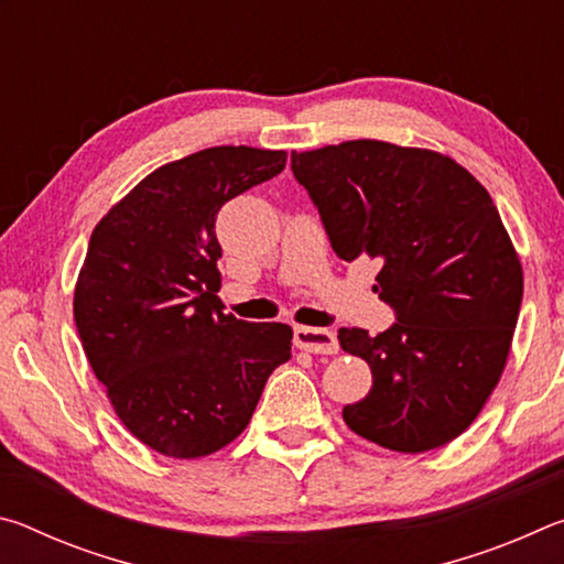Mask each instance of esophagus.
Here are the masks:
<instances>
[{
  "label": "esophagus",
  "instance_id": "obj_1",
  "mask_svg": "<svg viewBox=\"0 0 564 564\" xmlns=\"http://www.w3.org/2000/svg\"><path fill=\"white\" fill-rule=\"evenodd\" d=\"M293 343L301 350L321 352V356H333L338 352L336 333L326 328H308V326H295L293 328Z\"/></svg>",
  "mask_w": 564,
  "mask_h": 564
}]
</instances>
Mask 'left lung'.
Listing matches in <instances>:
<instances>
[{
	"label": "left lung",
	"instance_id": "8db88e82",
	"mask_svg": "<svg viewBox=\"0 0 564 564\" xmlns=\"http://www.w3.org/2000/svg\"><path fill=\"white\" fill-rule=\"evenodd\" d=\"M343 261L380 271L373 291L398 323L378 336L340 328L373 388L343 408L352 433L395 453L443 447L473 425L508 366L522 265L485 186L433 149L356 139L293 151Z\"/></svg>",
	"mask_w": 564,
	"mask_h": 564
}]
</instances>
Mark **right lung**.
Here are the masks:
<instances>
[{"label":"right lung","instance_id":"right-lung-1","mask_svg":"<svg viewBox=\"0 0 564 564\" xmlns=\"http://www.w3.org/2000/svg\"><path fill=\"white\" fill-rule=\"evenodd\" d=\"M285 169V151L214 147L151 171L94 226L74 285L84 352L123 427L176 460L221 451L291 358L285 323L218 301L226 202Z\"/></svg>","mask_w":564,"mask_h":564}]
</instances>
